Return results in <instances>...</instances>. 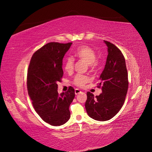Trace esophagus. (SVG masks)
I'll return each mask as SVG.
<instances>
[{
  "mask_svg": "<svg viewBox=\"0 0 152 152\" xmlns=\"http://www.w3.org/2000/svg\"><path fill=\"white\" fill-rule=\"evenodd\" d=\"M80 93H81V91L79 90V89H75V95L79 94H80Z\"/></svg>",
  "mask_w": 152,
  "mask_h": 152,
  "instance_id": "esophagus-1",
  "label": "esophagus"
}]
</instances>
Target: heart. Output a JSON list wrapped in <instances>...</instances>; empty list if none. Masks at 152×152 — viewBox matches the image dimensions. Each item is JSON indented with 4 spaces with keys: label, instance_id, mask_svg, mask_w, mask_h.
Here are the masks:
<instances>
[{
    "label": "heart",
    "instance_id": "obj_1",
    "mask_svg": "<svg viewBox=\"0 0 152 152\" xmlns=\"http://www.w3.org/2000/svg\"><path fill=\"white\" fill-rule=\"evenodd\" d=\"M74 56L77 58L82 59L88 63L91 68H94L97 65L96 61V54L94 50L87 45H83L79 47L74 53ZM74 67V60L72 58H67L64 63V69L68 73H71ZM89 81L87 76L77 74L73 79V83L79 87H83Z\"/></svg>",
    "mask_w": 152,
    "mask_h": 152
}]
</instances>
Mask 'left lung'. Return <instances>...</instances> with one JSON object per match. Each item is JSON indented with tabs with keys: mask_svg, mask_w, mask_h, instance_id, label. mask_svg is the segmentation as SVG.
Segmentation results:
<instances>
[{
	"mask_svg": "<svg viewBox=\"0 0 152 152\" xmlns=\"http://www.w3.org/2000/svg\"><path fill=\"white\" fill-rule=\"evenodd\" d=\"M108 56L103 70L99 77L98 87L102 93L94 96L87 92L85 107L88 115L98 121L113 118L124 104L128 89V74L122 53L114 44L104 40Z\"/></svg>",
	"mask_w": 152,
	"mask_h": 152,
	"instance_id": "obj_1",
	"label": "left lung"
}]
</instances>
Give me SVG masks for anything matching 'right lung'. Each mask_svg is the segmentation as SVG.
<instances>
[{
  "mask_svg": "<svg viewBox=\"0 0 152 152\" xmlns=\"http://www.w3.org/2000/svg\"><path fill=\"white\" fill-rule=\"evenodd\" d=\"M72 44H45L33 54L28 66L27 89L32 104L40 118L54 126L70 119L69 107L75 98L72 87L59 94L57 84L63 75V59Z\"/></svg>",
  "mask_w": 152,
  "mask_h": 152,
  "instance_id": "right-lung-1",
  "label": "right lung"
}]
</instances>
